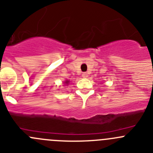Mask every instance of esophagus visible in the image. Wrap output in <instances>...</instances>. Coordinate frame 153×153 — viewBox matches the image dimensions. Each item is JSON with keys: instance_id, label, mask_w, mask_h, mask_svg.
I'll list each match as a JSON object with an SVG mask.
<instances>
[{"instance_id": "obj_1", "label": "esophagus", "mask_w": 153, "mask_h": 153, "mask_svg": "<svg viewBox=\"0 0 153 153\" xmlns=\"http://www.w3.org/2000/svg\"><path fill=\"white\" fill-rule=\"evenodd\" d=\"M82 77H83L84 78H87L88 77V74L86 73V72H84V73L82 74Z\"/></svg>"}]
</instances>
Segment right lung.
Masks as SVG:
<instances>
[{"mask_svg": "<svg viewBox=\"0 0 153 153\" xmlns=\"http://www.w3.org/2000/svg\"><path fill=\"white\" fill-rule=\"evenodd\" d=\"M68 82H69V81H65V84H66V85H68Z\"/></svg>", "mask_w": 153, "mask_h": 153, "instance_id": "add662e5", "label": "right lung"}]
</instances>
